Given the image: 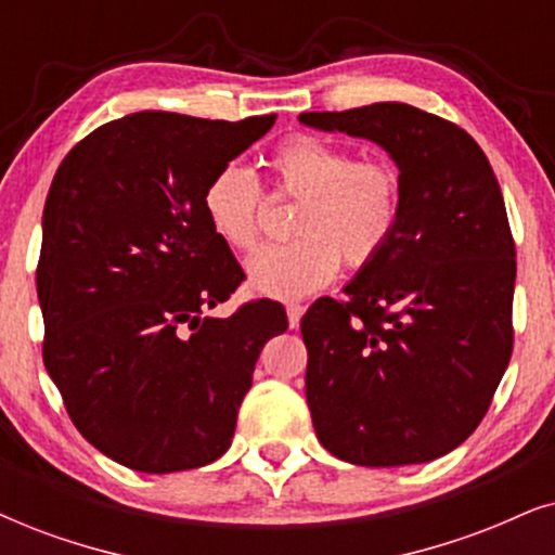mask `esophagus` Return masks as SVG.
Here are the masks:
<instances>
[{
  "label": "esophagus",
  "mask_w": 555,
  "mask_h": 555,
  "mask_svg": "<svg viewBox=\"0 0 555 555\" xmlns=\"http://www.w3.org/2000/svg\"><path fill=\"white\" fill-rule=\"evenodd\" d=\"M301 314H305V305H286V318H289V327H299Z\"/></svg>",
  "instance_id": "obj_1"
}]
</instances>
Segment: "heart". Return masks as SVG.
<instances>
[{"mask_svg": "<svg viewBox=\"0 0 555 555\" xmlns=\"http://www.w3.org/2000/svg\"><path fill=\"white\" fill-rule=\"evenodd\" d=\"M273 194L299 199L297 241L258 250L245 266L248 286L273 299H299L322 289L340 269L366 266L395 237L404 207V181L387 158H353L346 145L318 135H289L269 158ZM263 192L248 168L222 164L202 192L212 233L233 250L261 241Z\"/></svg>", "mask_w": 555, "mask_h": 555, "instance_id": "heart-1", "label": "heart"}]
</instances>
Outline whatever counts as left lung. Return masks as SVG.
I'll use <instances>...</instances> for the list:
<instances>
[{"label": "left lung", "mask_w": 555, "mask_h": 555, "mask_svg": "<svg viewBox=\"0 0 555 555\" xmlns=\"http://www.w3.org/2000/svg\"><path fill=\"white\" fill-rule=\"evenodd\" d=\"M301 125L382 145L402 220L374 261L301 318L320 443L356 466L425 464L487 415L512 356L515 241L476 140L412 104L305 112Z\"/></svg>", "instance_id": "obj_1"}]
</instances>
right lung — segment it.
<instances>
[{
  "mask_svg": "<svg viewBox=\"0 0 555 555\" xmlns=\"http://www.w3.org/2000/svg\"><path fill=\"white\" fill-rule=\"evenodd\" d=\"M273 122L135 112L55 171L35 273L43 361L76 430L117 464L171 474L220 459L261 348L289 325L271 299L205 318L245 273L202 192Z\"/></svg>",
  "mask_w": 555,
  "mask_h": 555,
  "instance_id": "add662e5",
  "label": "right lung"
}]
</instances>
